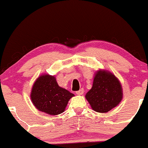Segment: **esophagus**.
<instances>
[{"label": "esophagus", "instance_id": "obj_1", "mask_svg": "<svg viewBox=\"0 0 148 148\" xmlns=\"http://www.w3.org/2000/svg\"><path fill=\"white\" fill-rule=\"evenodd\" d=\"M83 92H84V90H83V88H82V89H80V90H79L76 91V94H77V95H83Z\"/></svg>", "mask_w": 148, "mask_h": 148}]
</instances>
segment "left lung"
Returning a JSON list of instances; mask_svg holds the SVG:
<instances>
[{
	"instance_id": "1",
	"label": "left lung",
	"mask_w": 148,
	"mask_h": 148,
	"mask_svg": "<svg viewBox=\"0 0 148 148\" xmlns=\"http://www.w3.org/2000/svg\"><path fill=\"white\" fill-rule=\"evenodd\" d=\"M85 97L93 110L108 112L118 106L123 97L122 87L118 78L107 71H97L92 87Z\"/></svg>"
}]
</instances>
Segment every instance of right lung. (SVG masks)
I'll use <instances>...</instances> for the list:
<instances>
[{"instance_id": "add662e5", "label": "right lung", "mask_w": 148, "mask_h": 148, "mask_svg": "<svg viewBox=\"0 0 148 148\" xmlns=\"http://www.w3.org/2000/svg\"><path fill=\"white\" fill-rule=\"evenodd\" d=\"M74 95L58 85L54 76L44 75L37 79L32 88L33 105L38 110L51 115L62 113Z\"/></svg>"}]
</instances>
